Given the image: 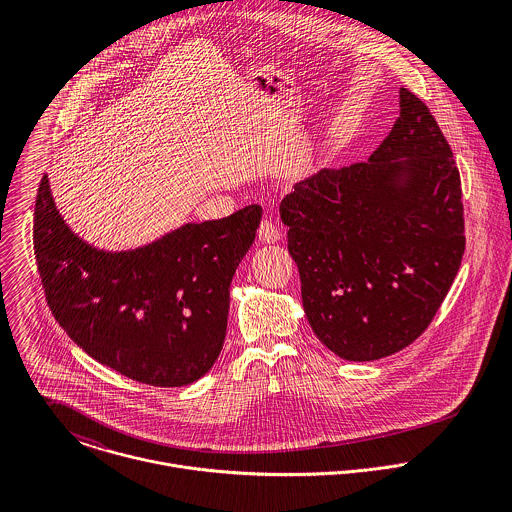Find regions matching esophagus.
I'll use <instances>...</instances> for the list:
<instances>
[{
  "mask_svg": "<svg viewBox=\"0 0 512 512\" xmlns=\"http://www.w3.org/2000/svg\"><path fill=\"white\" fill-rule=\"evenodd\" d=\"M282 236V230L280 226L274 222V220L264 219L260 222V228H258V238L264 242V244H274L278 242Z\"/></svg>",
  "mask_w": 512,
  "mask_h": 512,
  "instance_id": "34e87169",
  "label": "esophagus"
}]
</instances>
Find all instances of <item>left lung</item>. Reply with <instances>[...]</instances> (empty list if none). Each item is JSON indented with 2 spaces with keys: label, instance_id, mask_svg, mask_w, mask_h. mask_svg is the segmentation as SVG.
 <instances>
[{
  "label": "left lung",
  "instance_id": "left-lung-1",
  "mask_svg": "<svg viewBox=\"0 0 512 512\" xmlns=\"http://www.w3.org/2000/svg\"><path fill=\"white\" fill-rule=\"evenodd\" d=\"M400 116L365 163L321 169L280 205L315 337L366 363L424 333L461 266L453 153L428 106L400 88Z\"/></svg>",
  "mask_w": 512,
  "mask_h": 512
}]
</instances>
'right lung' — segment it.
I'll use <instances>...</instances> for the list:
<instances>
[{"instance_id": "right-lung-1", "label": "right lung", "mask_w": 512, "mask_h": 512, "mask_svg": "<svg viewBox=\"0 0 512 512\" xmlns=\"http://www.w3.org/2000/svg\"><path fill=\"white\" fill-rule=\"evenodd\" d=\"M262 209L185 222L128 250L84 240L39 185L33 242L53 315L94 361L136 382L187 386L217 363L230 282L250 250Z\"/></svg>"}]
</instances>
